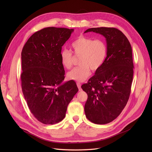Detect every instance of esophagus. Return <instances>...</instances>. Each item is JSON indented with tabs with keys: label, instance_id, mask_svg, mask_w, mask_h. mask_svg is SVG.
<instances>
[{
	"label": "esophagus",
	"instance_id": "34e87169",
	"mask_svg": "<svg viewBox=\"0 0 152 152\" xmlns=\"http://www.w3.org/2000/svg\"><path fill=\"white\" fill-rule=\"evenodd\" d=\"M76 84H77V87H78V89H79V91H81L82 89H81V83H79V82H77L76 83Z\"/></svg>",
	"mask_w": 152,
	"mask_h": 152
}]
</instances>
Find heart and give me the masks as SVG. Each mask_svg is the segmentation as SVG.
<instances>
[{"label":"heart","mask_w":152,"mask_h":152,"mask_svg":"<svg viewBox=\"0 0 152 152\" xmlns=\"http://www.w3.org/2000/svg\"><path fill=\"white\" fill-rule=\"evenodd\" d=\"M71 47L76 55H81L79 64L80 66L68 72L67 77L71 80L83 81L91 75V69L96 71L104 63L107 47L102 39H94L85 36H79L71 44ZM61 65L66 69H70L73 65V55L70 51L64 49L61 51Z\"/></svg>","instance_id":"heart-1"}]
</instances>
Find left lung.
<instances>
[{
  "label": "left lung",
  "mask_w": 152,
  "mask_h": 152,
  "mask_svg": "<svg viewBox=\"0 0 152 152\" xmlns=\"http://www.w3.org/2000/svg\"><path fill=\"white\" fill-rule=\"evenodd\" d=\"M94 32L106 39L107 54L102 66L81 88L87 94L84 106L86 116L98 124L116 119L128 101L133 78L132 47L121 31L115 28H93Z\"/></svg>",
  "instance_id": "obj_1"
}]
</instances>
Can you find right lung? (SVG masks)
Listing matches in <instances>:
<instances>
[{
	"mask_svg": "<svg viewBox=\"0 0 152 152\" xmlns=\"http://www.w3.org/2000/svg\"><path fill=\"white\" fill-rule=\"evenodd\" d=\"M73 31L63 28H44L28 39L21 52L24 97L31 113L45 124L62 121L78 91L75 81L63 83L65 69L60 56L62 46Z\"/></svg>",
	"mask_w": 152,
	"mask_h": 152,
	"instance_id": "add662e5",
	"label": "right lung"
}]
</instances>
